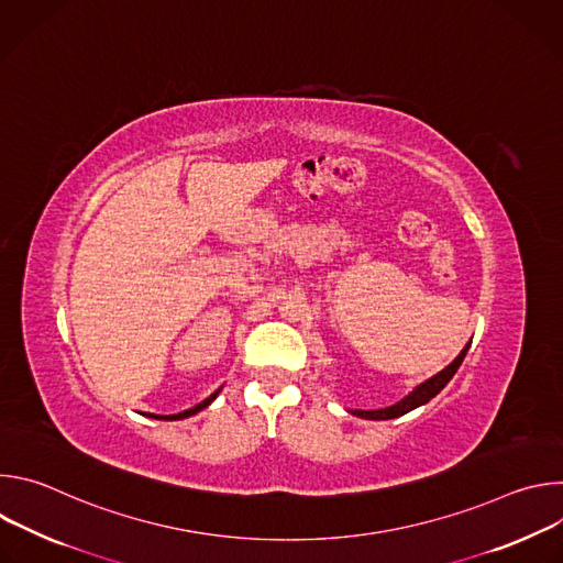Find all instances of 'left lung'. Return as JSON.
I'll list each match as a JSON object with an SVG mask.
<instances>
[{
    "instance_id": "obj_1",
    "label": "left lung",
    "mask_w": 563,
    "mask_h": 563,
    "mask_svg": "<svg viewBox=\"0 0 563 563\" xmlns=\"http://www.w3.org/2000/svg\"><path fill=\"white\" fill-rule=\"evenodd\" d=\"M467 350H470V343L461 350V354L448 365V367H443L439 374H434L432 378H428V380H423L421 385H417L408 396H404L400 400H396L394 406H389V408H383V410H347L350 415H354V417H358V419H369V421H387V419H396V417H404V415H408V412H412V410H417V408H421V406H426L430 398H434L448 383H450V378L456 374V369L461 367V363H463V358H465V354H467Z\"/></svg>"
}]
</instances>
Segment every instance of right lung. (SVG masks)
Returning a JSON list of instances; mask_svg holds the SVG:
<instances>
[{
	"label": "right lung",
	"mask_w": 563,
	"mask_h": 563,
	"mask_svg": "<svg viewBox=\"0 0 563 563\" xmlns=\"http://www.w3.org/2000/svg\"><path fill=\"white\" fill-rule=\"evenodd\" d=\"M220 389H222V387H218L209 398H205V400H202V404H198L196 408H189V410H185V412H178V415H148V417H151V419H159V421H180V419L194 417V415H198L200 410H205V408H209V406L213 404L216 396L220 394Z\"/></svg>",
	"instance_id": "add662e5"
}]
</instances>
